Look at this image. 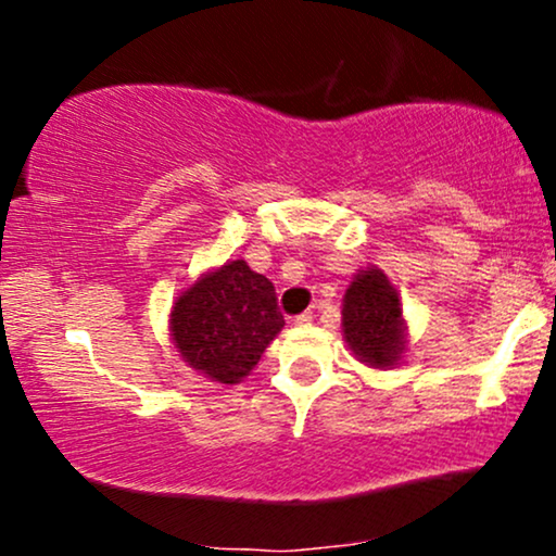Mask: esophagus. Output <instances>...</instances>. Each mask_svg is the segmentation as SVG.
Wrapping results in <instances>:
<instances>
[{
    "label": "esophagus",
    "instance_id": "esophagus-1",
    "mask_svg": "<svg viewBox=\"0 0 556 556\" xmlns=\"http://www.w3.org/2000/svg\"><path fill=\"white\" fill-rule=\"evenodd\" d=\"M292 321L298 324V327H308L311 321H314V311H305V314H300V316H295L292 318Z\"/></svg>",
    "mask_w": 556,
    "mask_h": 556
}]
</instances>
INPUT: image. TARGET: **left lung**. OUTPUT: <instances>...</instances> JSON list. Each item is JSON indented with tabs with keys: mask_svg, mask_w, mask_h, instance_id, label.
I'll return each instance as SVG.
<instances>
[{
	"mask_svg": "<svg viewBox=\"0 0 556 556\" xmlns=\"http://www.w3.org/2000/svg\"><path fill=\"white\" fill-rule=\"evenodd\" d=\"M342 329L350 350L368 366L387 368L405 350L400 295L384 271H361L342 300Z\"/></svg>",
	"mask_w": 556,
	"mask_h": 556,
	"instance_id": "8db88e82",
	"label": "left lung"
}]
</instances>
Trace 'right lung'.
Returning <instances> with one entry per match:
<instances>
[{
    "label": "right lung",
    "instance_id": "obj_1",
    "mask_svg": "<svg viewBox=\"0 0 556 556\" xmlns=\"http://www.w3.org/2000/svg\"><path fill=\"white\" fill-rule=\"evenodd\" d=\"M172 340L190 368L238 384L285 327L277 292L245 261L203 274L172 305Z\"/></svg>",
    "mask_w": 556,
    "mask_h": 556
}]
</instances>
